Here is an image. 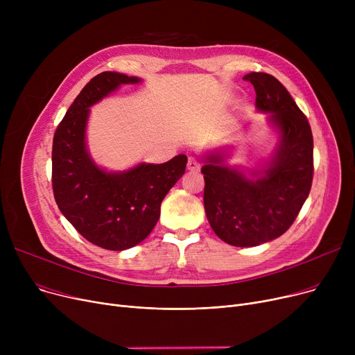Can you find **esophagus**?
<instances>
[{"instance_id": "obj_1", "label": "esophagus", "mask_w": 355, "mask_h": 355, "mask_svg": "<svg viewBox=\"0 0 355 355\" xmlns=\"http://www.w3.org/2000/svg\"><path fill=\"white\" fill-rule=\"evenodd\" d=\"M187 168L190 171H198L200 170V161L196 157H189Z\"/></svg>"}]
</instances>
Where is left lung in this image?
Returning a JSON list of instances; mask_svg holds the SVG:
<instances>
[{"label":"left lung","instance_id":"8db88e82","mask_svg":"<svg viewBox=\"0 0 355 355\" xmlns=\"http://www.w3.org/2000/svg\"><path fill=\"white\" fill-rule=\"evenodd\" d=\"M256 92V107L269 112L281 132L272 164L254 180L225 164L214 153L201 168L204 209L214 233L226 243L252 248L282 236L300 214L313 178V138L306 116L272 74L243 78Z\"/></svg>","mask_w":355,"mask_h":355}]
</instances>
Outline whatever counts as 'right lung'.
<instances>
[{"mask_svg": "<svg viewBox=\"0 0 355 355\" xmlns=\"http://www.w3.org/2000/svg\"><path fill=\"white\" fill-rule=\"evenodd\" d=\"M138 82L116 71L99 73L70 105L53 138L54 200L74 229L107 250L134 248L153 232L164 197L187 165V157L181 154L164 164H139L109 174L90 159L85 145L89 106L121 85Z\"/></svg>", "mask_w": 355, "mask_h": 355, "instance_id": "1", "label": "right lung"}]
</instances>
